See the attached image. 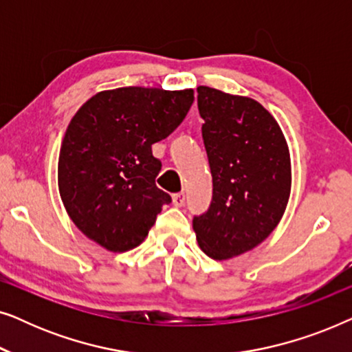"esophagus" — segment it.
<instances>
[{
  "label": "esophagus",
  "mask_w": 352,
  "mask_h": 352,
  "mask_svg": "<svg viewBox=\"0 0 352 352\" xmlns=\"http://www.w3.org/2000/svg\"><path fill=\"white\" fill-rule=\"evenodd\" d=\"M184 204H186V194H184V192H179V194L173 195V205L182 206Z\"/></svg>",
  "instance_id": "obj_1"
}]
</instances>
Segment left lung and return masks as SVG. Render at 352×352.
<instances>
[{
	"label": "left lung",
	"mask_w": 352,
	"mask_h": 352,
	"mask_svg": "<svg viewBox=\"0 0 352 352\" xmlns=\"http://www.w3.org/2000/svg\"><path fill=\"white\" fill-rule=\"evenodd\" d=\"M197 93L213 200L192 226L204 253L221 261L258 247L280 223L292 189L290 151L258 100L208 86Z\"/></svg>",
	"instance_id": "obj_1"
}]
</instances>
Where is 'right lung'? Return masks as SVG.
Here are the masks:
<instances>
[{
	"instance_id": "right-lung-1",
	"label": "right lung",
	"mask_w": 352,
	"mask_h": 352,
	"mask_svg": "<svg viewBox=\"0 0 352 352\" xmlns=\"http://www.w3.org/2000/svg\"><path fill=\"white\" fill-rule=\"evenodd\" d=\"M194 102V89L128 86L100 91L70 120L57 182L67 213L86 237L122 253L144 242L171 197L158 189L162 162L152 144L170 136Z\"/></svg>"
}]
</instances>
